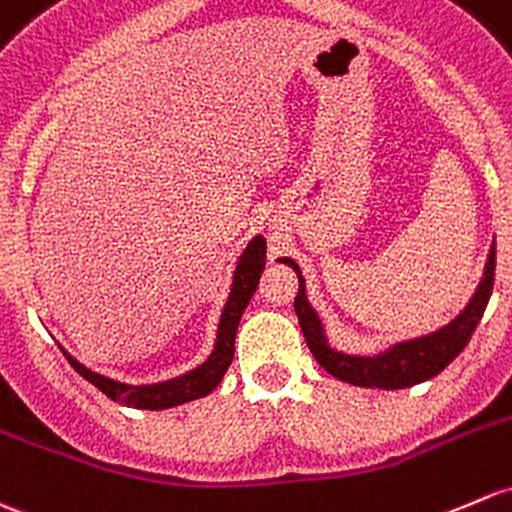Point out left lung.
Masks as SVG:
<instances>
[{
	"instance_id": "8db88e82",
	"label": "left lung",
	"mask_w": 512,
	"mask_h": 512,
	"mask_svg": "<svg viewBox=\"0 0 512 512\" xmlns=\"http://www.w3.org/2000/svg\"><path fill=\"white\" fill-rule=\"evenodd\" d=\"M279 262L292 267L299 277V292L294 297V311H297L301 333H304L306 346L314 353L316 363L328 375L343 380V383L358 387H380V390H402V387H412L439 375L466 348V343H469L471 333L476 331L478 321H481L493 292L496 242H493L491 252H488L486 270H483L476 292H473L469 304L464 306V311L454 321L441 326L439 331L395 343L387 351L375 355H351L328 346L324 324H321L319 314H316L314 306L306 299V279L301 277L299 265L292 257H279Z\"/></svg>"
}]
</instances>
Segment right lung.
<instances>
[{
	"label": "right lung",
	"instance_id": "right-lung-1",
	"mask_svg": "<svg viewBox=\"0 0 512 512\" xmlns=\"http://www.w3.org/2000/svg\"><path fill=\"white\" fill-rule=\"evenodd\" d=\"M265 252L267 242L262 235H255L247 247L242 250L238 267L233 272V287H230V297L225 301L223 314H220L218 324V336H215V346L211 355H208L206 363H201L198 368L188 370V373L179 375V378L164 380V383L154 385H127L120 380L105 378V375L93 373L90 368H85L83 363L68 355V363L83 375L88 383H93L102 395H107L110 400L122 402L127 407H137V410H169V407L184 405V402L198 400V397H206L208 392H213L215 387L223 380L225 370L233 363L235 353V333H238V324L242 311L250 304L252 294H255L257 284H260V274L265 270Z\"/></svg>",
	"mask_w": 512,
	"mask_h": 512
}]
</instances>
